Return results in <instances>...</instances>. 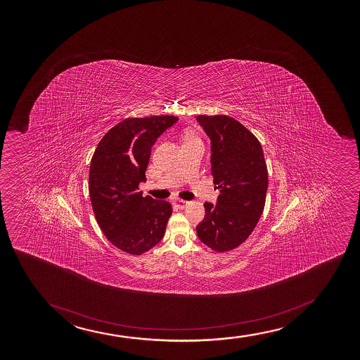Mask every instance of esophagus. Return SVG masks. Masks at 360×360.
I'll list each match as a JSON object with an SVG mask.
<instances>
[{
    "label": "esophagus",
    "mask_w": 360,
    "mask_h": 360,
    "mask_svg": "<svg viewBox=\"0 0 360 360\" xmlns=\"http://www.w3.org/2000/svg\"><path fill=\"white\" fill-rule=\"evenodd\" d=\"M174 204L179 209H184V207H186L187 202L186 200H182V199H176V200H174Z\"/></svg>",
    "instance_id": "esophagus-1"
}]
</instances>
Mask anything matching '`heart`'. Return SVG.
<instances>
[{"label":"heart","instance_id":"1","mask_svg":"<svg viewBox=\"0 0 360 360\" xmlns=\"http://www.w3.org/2000/svg\"><path fill=\"white\" fill-rule=\"evenodd\" d=\"M188 139H195V136H192V134H188L186 141H188Z\"/></svg>","mask_w":360,"mask_h":360}]
</instances>
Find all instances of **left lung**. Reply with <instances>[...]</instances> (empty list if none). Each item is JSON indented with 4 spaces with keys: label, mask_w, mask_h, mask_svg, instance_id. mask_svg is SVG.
<instances>
[{
    "label": "left lung",
    "mask_w": 360,
    "mask_h": 360,
    "mask_svg": "<svg viewBox=\"0 0 360 360\" xmlns=\"http://www.w3.org/2000/svg\"><path fill=\"white\" fill-rule=\"evenodd\" d=\"M211 141V174L219 190L216 204L204 202L197 226L202 244L217 252L238 248L252 233L264 210L268 169L256 136L227 115H198Z\"/></svg>",
    "instance_id": "left-lung-1"
}]
</instances>
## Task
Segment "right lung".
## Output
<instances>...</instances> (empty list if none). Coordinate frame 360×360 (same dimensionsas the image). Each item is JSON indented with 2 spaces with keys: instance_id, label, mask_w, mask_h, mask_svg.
Returning a JSON list of instances; mask_svg holds the SVG:
<instances>
[{
  "instance_id": "1",
  "label": "right lung",
  "mask_w": 360,
  "mask_h": 360,
  "mask_svg": "<svg viewBox=\"0 0 360 360\" xmlns=\"http://www.w3.org/2000/svg\"><path fill=\"white\" fill-rule=\"evenodd\" d=\"M176 116L129 117L101 139L92 156L89 191L99 227L114 246L141 255L161 241L172 215V205L138 186L146 181L151 148Z\"/></svg>"
}]
</instances>
